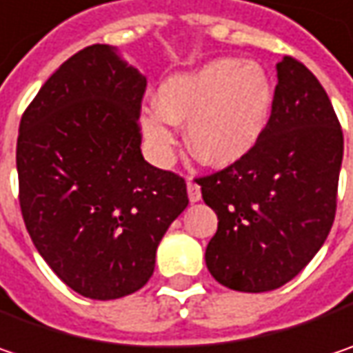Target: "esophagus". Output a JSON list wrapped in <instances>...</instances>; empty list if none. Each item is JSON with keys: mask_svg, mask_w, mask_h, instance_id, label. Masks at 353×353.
Masks as SVG:
<instances>
[{"mask_svg": "<svg viewBox=\"0 0 353 353\" xmlns=\"http://www.w3.org/2000/svg\"><path fill=\"white\" fill-rule=\"evenodd\" d=\"M188 196H190V201H192V203H196V201L201 199V190H199V185H197L192 177L188 179Z\"/></svg>", "mask_w": 353, "mask_h": 353, "instance_id": "34e87169", "label": "esophagus"}]
</instances>
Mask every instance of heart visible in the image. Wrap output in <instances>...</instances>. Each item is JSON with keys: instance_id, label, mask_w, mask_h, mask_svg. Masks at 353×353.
I'll return each instance as SVG.
<instances>
[{"instance_id": "b5f03b06", "label": "heart", "mask_w": 353, "mask_h": 353, "mask_svg": "<svg viewBox=\"0 0 353 353\" xmlns=\"http://www.w3.org/2000/svg\"><path fill=\"white\" fill-rule=\"evenodd\" d=\"M274 103L268 72L254 61L219 57L176 73L157 88L156 105L141 112V132L157 161L176 145V125L188 121V145L210 165H230L252 152Z\"/></svg>"}]
</instances>
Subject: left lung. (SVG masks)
I'll return each instance as SVG.
<instances>
[{
    "label": "left lung",
    "instance_id": "1",
    "mask_svg": "<svg viewBox=\"0 0 353 353\" xmlns=\"http://www.w3.org/2000/svg\"><path fill=\"white\" fill-rule=\"evenodd\" d=\"M342 157V128L325 90L301 61L283 55L258 143L232 165L196 179L218 214L205 250L210 274L250 294L296 278L332 230Z\"/></svg>",
    "mask_w": 353,
    "mask_h": 353
}]
</instances>
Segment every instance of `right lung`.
Listing matches in <instances>:
<instances>
[{
	"mask_svg": "<svg viewBox=\"0 0 353 353\" xmlns=\"http://www.w3.org/2000/svg\"><path fill=\"white\" fill-rule=\"evenodd\" d=\"M145 77L95 43L59 65L19 121V208L33 245L73 292L117 300L143 288L188 208L185 179L141 156Z\"/></svg>",
	"mask_w": 353,
	"mask_h": 353,
	"instance_id": "add662e5",
	"label": "right lung"
}]
</instances>
